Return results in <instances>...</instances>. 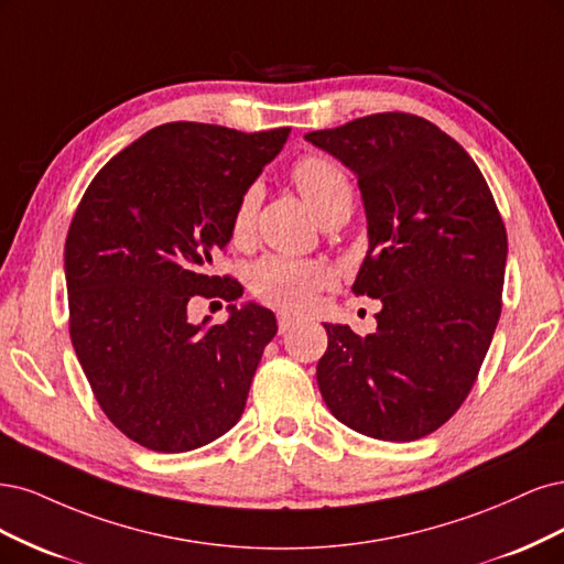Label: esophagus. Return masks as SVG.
Wrapping results in <instances>:
<instances>
[{
  "label": "esophagus",
  "mask_w": 564,
  "mask_h": 564,
  "mask_svg": "<svg viewBox=\"0 0 564 564\" xmlns=\"http://www.w3.org/2000/svg\"><path fill=\"white\" fill-rule=\"evenodd\" d=\"M297 323V318H293L290 314H279V333H288L290 328H293V325Z\"/></svg>",
  "instance_id": "esophagus-1"
}]
</instances>
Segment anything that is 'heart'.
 Listing matches in <instances>:
<instances>
[{
  "instance_id": "1",
  "label": "heart",
  "mask_w": 564,
  "mask_h": 564,
  "mask_svg": "<svg viewBox=\"0 0 564 564\" xmlns=\"http://www.w3.org/2000/svg\"><path fill=\"white\" fill-rule=\"evenodd\" d=\"M293 183L306 206L318 215L337 202H351V183L335 161L325 156H302L293 166ZM260 187H248L234 210L231 220V239L236 243L246 241L252 225H256V213L260 206ZM333 281L330 269L312 262V260H290L281 256H267L250 267L248 283L252 295L267 304H274L285 312H306L314 304L316 295Z\"/></svg>"
}]
</instances>
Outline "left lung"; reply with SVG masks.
Here are the masks:
<instances>
[{
	"label": "left lung",
	"mask_w": 564,
	"mask_h": 564,
	"mask_svg": "<svg viewBox=\"0 0 564 564\" xmlns=\"http://www.w3.org/2000/svg\"><path fill=\"white\" fill-rule=\"evenodd\" d=\"M304 138L358 180L368 252L351 288L381 302L372 335L323 323L321 395L370 438H424L459 410L497 330L508 241L492 192L422 117L370 115Z\"/></svg>",
	"instance_id": "1"
}]
</instances>
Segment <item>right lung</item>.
I'll list each match as a JSON object with an SVG mask.
<instances>
[{"mask_svg": "<svg viewBox=\"0 0 564 564\" xmlns=\"http://www.w3.org/2000/svg\"><path fill=\"white\" fill-rule=\"evenodd\" d=\"M290 129L156 126L105 163L65 241L69 337L102 412L154 452H189L241 420L276 316L229 304L223 325L189 323L194 295L239 300L213 276L241 194Z\"/></svg>", "mask_w": 564, "mask_h": 564, "instance_id": "right-lung-1", "label": "right lung"}]
</instances>
